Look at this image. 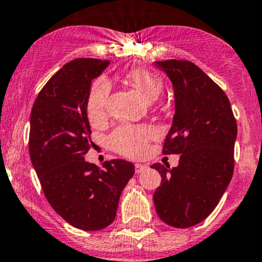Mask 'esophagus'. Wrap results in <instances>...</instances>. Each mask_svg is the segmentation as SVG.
I'll use <instances>...</instances> for the list:
<instances>
[{
	"mask_svg": "<svg viewBox=\"0 0 262 262\" xmlns=\"http://www.w3.org/2000/svg\"><path fill=\"white\" fill-rule=\"evenodd\" d=\"M147 166H145V164H140V163H138V164H136V173H142V172H144L145 169H147Z\"/></svg>",
	"mask_w": 262,
	"mask_h": 262,
	"instance_id": "34e87169",
	"label": "esophagus"
}]
</instances>
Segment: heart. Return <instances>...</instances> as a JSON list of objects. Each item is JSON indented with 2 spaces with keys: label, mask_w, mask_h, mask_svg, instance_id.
Here are the masks:
<instances>
[{
  "label": "heart",
  "mask_w": 262,
  "mask_h": 262,
  "mask_svg": "<svg viewBox=\"0 0 262 262\" xmlns=\"http://www.w3.org/2000/svg\"><path fill=\"white\" fill-rule=\"evenodd\" d=\"M129 81L148 101H154L163 92L161 78L145 69H134L128 74ZM110 95V82L106 78L96 79L88 96V114L92 119H100L106 112ZM156 132L148 126L122 125L109 137V144L115 152L125 157H139L145 152Z\"/></svg>",
  "instance_id": "b5f03b06"
}]
</instances>
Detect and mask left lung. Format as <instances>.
Here are the masks:
<instances>
[{"instance_id":"left-lung-1","label":"left lung","mask_w":262,"mask_h":262,"mask_svg":"<svg viewBox=\"0 0 262 262\" xmlns=\"http://www.w3.org/2000/svg\"><path fill=\"white\" fill-rule=\"evenodd\" d=\"M174 89L176 113L163 154H181L177 167L154 163L162 176L153 194L164 224L187 228L214 210L233 174L237 124L224 90L187 60L156 61Z\"/></svg>"}]
</instances>
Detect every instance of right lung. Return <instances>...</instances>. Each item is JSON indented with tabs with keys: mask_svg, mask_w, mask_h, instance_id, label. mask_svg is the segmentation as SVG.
I'll return each mask as SVG.
<instances>
[{
	"mask_svg": "<svg viewBox=\"0 0 262 262\" xmlns=\"http://www.w3.org/2000/svg\"><path fill=\"white\" fill-rule=\"evenodd\" d=\"M109 60L75 59L57 71L38 93L31 110L29 150L46 200L66 222L98 231L114 221L134 166L124 159L85 161L92 145L88 96L93 79Z\"/></svg>",
	"mask_w": 262,
	"mask_h": 262,
	"instance_id": "right-lung-1",
	"label": "right lung"
}]
</instances>
